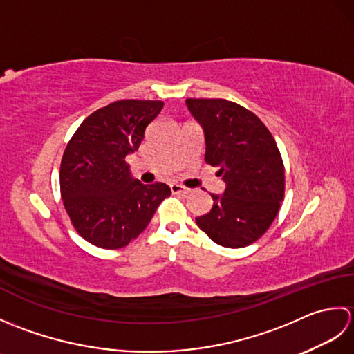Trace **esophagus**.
Returning a JSON list of instances; mask_svg holds the SVG:
<instances>
[{
	"label": "esophagus",
	"mask_w": 354,
	"mask_h": 354,
	"mask_svg": "<svg viewBox=\"0 0 354 354\" xmlns=\"http://www.w3.org/2000/svg\"><path fill=\"white\" fill-rule=\"evenodd\" d=\"M170 190H171V193H175V194H189L190 193V189H187V187H183L179 184H171Z\"/></svg>",
	"instance_id": "1"
}]
</instances>
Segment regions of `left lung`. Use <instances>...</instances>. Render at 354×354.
Here are the masks:
<instances>
[{
	"label": "left lung",
	"instance_id": "left-lung-1",
	"mask_svg": "<svg viewBox=\"0 0 354 354\" xmlns=\"http://www.w3.org/2000/svg\"><path fill=\"white\" fill-rule=\"evenodd\" d=\"M204 127L205 162L219 167L227 189L212 193L213 208L196 217L198 227L225 248H245L272 225L284 199V164L261 120L225 99H187Z\"/></svg>",
	"mask_w": 354,
	"mask_h": 354
}]
</instances>
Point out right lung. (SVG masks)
<instances>
[{"mask_svg":"<svg viewBox=\"0 0 354 354\" xmlns=\"http://www.w3.org/2000/svg\"><path fill=\"white\" fill-rule=\"evenodd\" d=\"M162 106L160 100L112 102L88 115L66 145L61 196L74 230L91 245L103 250L129 245L171 194L164 183L147 185L132 178L126 162Z\"/></svg>","mask_w":354,"mask_h":354,"instance_id":"1","label":"right lung"}]
</instances>
